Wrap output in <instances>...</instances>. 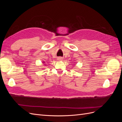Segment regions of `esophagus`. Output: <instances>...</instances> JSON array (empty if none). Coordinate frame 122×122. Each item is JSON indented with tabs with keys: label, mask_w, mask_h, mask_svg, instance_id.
Returning <instances> with one entry per match:
<instances>
[{
	"label": "esophagus",
	"mask_w": 122,
	"mask_h": 122,
	"mask_svg": "<svg viewBox=\"0 0 122 122\" xmlns=\"http://www.w3.org/2000/svg\"><path fill=\"white\" fill-rule=\"evenodd\" d=\"M62 57H58V58H57V60H62Z\"/></svg>",
	"instance_id": "1"
}]
</instances>
